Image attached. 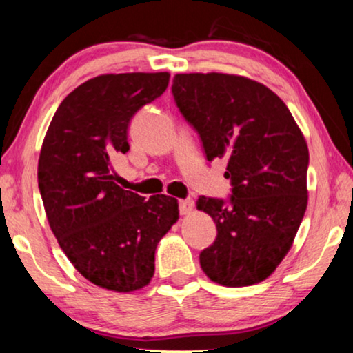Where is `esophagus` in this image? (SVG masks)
Here are the masks:
<instances>
[{
  "label": "esophagus",
  "mask_w": 353,
  "mask_h": 353,
  "mask_svg": "<svg viewBox=\"0 0 353 353\" xmlns=\"http://www.w3.org/2000/svg\"><path fill=\"white\" fill-rule=\"evenodd\" d=\"M178 205H180V214L188 215V214H191L192 209H194V201H192V199H181L180 202H178Z\"/></svg>",
  "instance_id": "obj_1"
}]
</instances>
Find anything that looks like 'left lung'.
I'll use <instances>...</instances> for the list:
<instances>
[{"label": "left lung", "instance_id": "1", "mask_svg": "<svg viewBox=\"0 0 353 353\" xmlns=\"http://www.w3.org/2000/svg\"><path fill=\"white\" fill-rule=\"evenodd\" d=\"M172 93L199 133L207 161L226 159L228 201L201 196L216 238L199 255L214 283L239 288L272 274L307 209L308 148L286 104L267 86L228 74H178Z\"/></svg>", "mask_w": 353, "mask_h": 353}]
</instances>
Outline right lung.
<instances>
[{
  "label": "right lung",
  "instance_id": "add662e5",
  "mask_svg": "<svg viewBox=\"0 0 353 353\" xmlns=\"http://www.w3.org/2000/svg\"><path fill=\"white\" fill-rule=\"evenodd\" d=\"M168 72L94 77L57 108L38 161V188L67 259L96 286L138 291L154 276L156 248L178 220L170 196L146 197L115 183L128 125L168 86Z\"/></svg>",
  "mask_w": 353,
  "mask_h": 353
}]
</instances>
